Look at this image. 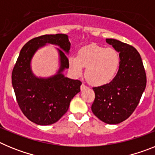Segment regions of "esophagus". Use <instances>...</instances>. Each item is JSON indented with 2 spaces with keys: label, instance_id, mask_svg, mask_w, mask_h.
I'll return each instance as SVG.
<instances>
[{
  "label": "esophagus",
  "instance_id": "esophagus-1",
  "mask_svg": "<svg viewBox=\"0 0 155 155\" xmlns=\"http://www.w3.org/2000/svg\"><path fill=\"white\" fill-rule=\"evenodd\" d=\"M87 87L85 85V84H82L81 85V91H83V90L87 89Z\"/></svg>",
  "mask_w": 155,
  "mask_h": 155
}]
</instances>
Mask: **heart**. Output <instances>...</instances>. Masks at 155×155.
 Masks as SVG:
<instances>
[{
	"label": "heart",
	"instance_id": "heart-1",
	"mask_svg": "<svg viewBox=\"0 0 155 155\" xmlns=\"http://www.w3.org/2000/svg\"><path fill=\"white\" fill-rule=\"evenodd\" d=\"M118 52L111 47L105 48L98 44H91L79 49L76 56L68 58L71 72L81 76L85 68V79L93 86H102L114 79L120 68Z\"/></svg>",
	"mask_w": 155,
	"mask_h": 155
}]
</instances>
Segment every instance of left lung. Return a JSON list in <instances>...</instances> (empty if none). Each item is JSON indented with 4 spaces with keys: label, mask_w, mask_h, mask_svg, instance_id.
<instances>
[{
    "label": "left lung",
    "mask_w": 155,
    "mask_h": 155,
    "mask_svg": "<svg viewBox=\"0 0 155 155\" xmlns=\"http://www.w3.org/2000/svg\"><path fill=\"white\" fill-rule=\"evenodd\" d=\"M120 53L117 74L110 83L93 87L95 94L91 111L107 124H118L129 118L139 104L147 78L141 57L130 45L114 39H106Z\"/></svg>",
    "instance_id": "left-lung-1"
}]
</instances>
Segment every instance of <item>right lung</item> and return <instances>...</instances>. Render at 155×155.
<instances>
[{
	"mask_svg": "<svg viewBox=\"0 0 155 155\" xmlns=\"http://www.w3.org/2000/svg\"><path fill=\"white\" fill-rule=\"evenodd\" d=\"M53 44L60 57V68L56 75L38 78L31 69V58L39 48ZM71 42L66 34L44 35L28 41L20 51L12 74L16 100L23 114L38 125L55 124L67 113L71 99L80 92L81 82L64 77L63 71L69 68L66 53Z\"/></svg>",
	"mask_w": 155,
	"mask_h": 155,
	"instance_id": "1",
	"label": "right lung"
}]
</instances>
